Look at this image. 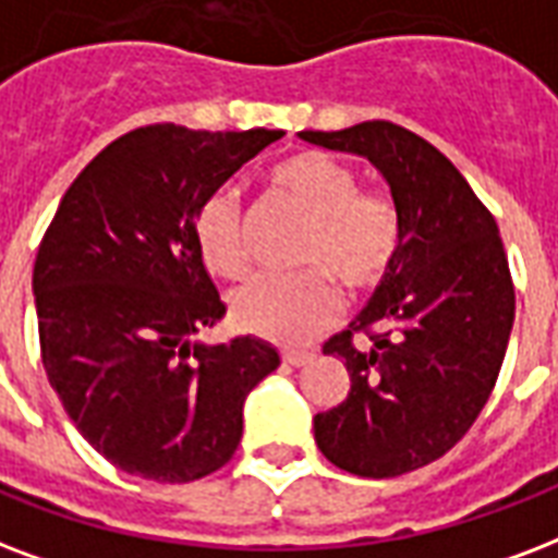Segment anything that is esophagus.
Returning <instances> with one entry per match:
<instances>
[{
	"instance_id": "obj_1",
	"label": "esophagus",
	"mask_w": 558,
	"mask_h": 558,
	"mask_svg": "<svg viewBox=\"0 0 558 558\" xmlns=\"http://www.w3.org/2000/svg\"><path fill=\"white\" fill-rule=\"evenodd\" d=\"M280 360L287 365H292V368H301V365H307L310 360H313V354H307V351H283Z\"/></svg>"
}]
</instances>
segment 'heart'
I'll return each mask as SVG.
<instances>
[{
	"mask_svg": "<svg viewBox=\"0 0 558 558\" xmlns=\"http://www.w3.org/2000/svg\"><path fill=\"white\" fill-rule=\"evenodd\" d=\"M271 186L310 219L301 263L316 266L351 292L374 287L389 271L401 219L383 193L360 190L356 172L322 151H301L271 169ZM195 248L204 266L225 280L248 271V245L242 236L240 195L222 186L195 213ZM322 271L295 278L263 275L233 295V322L240 330L278 345H304L336 313V292Z\"/></svg>",
	"mask_w": 558,
	"mask_h": 558,
	"instance_id": "1",
	"label": "heart"
}]
</instances>
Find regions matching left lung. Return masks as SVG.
Segmentation results:
<instances>
[{"mask_svg":"<svg viewBox=\"0 0 558 558\" xmlns=\"http://www.w3.org/2000/svg\"><path fill=\"white\" fill-rule=\"evenodd\" d=\"M330 151L365 157L401 219V242L372 301L325 342L351 389L313 418L318 450L356 477H398L445 457L477 421L504 365L515 289L495 216L427 140L392 122L301 131ZM365 332L373 345L350 342Z\"/></svg>","mask_w":558,"mask_h":558,"instance_id":"obj_1","label":"left lung"}]
</instances>
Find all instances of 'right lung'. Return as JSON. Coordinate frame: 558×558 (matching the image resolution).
Masks as SVG:
<instances>
[{"instance_id": "add662e5", "label": "right lung", "mask_w": 558, "mask_h": 558, "mask_svg": "<svg viewBox=\"0 0 558 558\" xmlns=\"http://www.w3.org/2000/svg\"><path fill=\"white\" fill-rule=\"evenodd\" d=\"M283 131H128L84 166L34 260L43 368L101 457L157 483L202 480L233 457L242 407L280 365L240 336L193 342L225 316L195 248L204 198Z\"/></svg>"}]
</instances>
